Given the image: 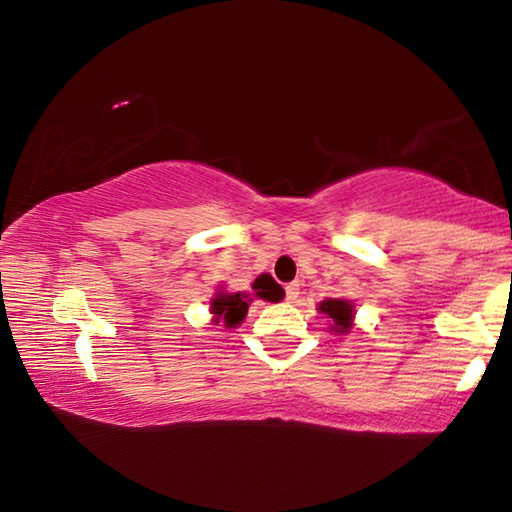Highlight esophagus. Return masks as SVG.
<instances>
[{
  "label": "esophagus",
  "instance_id": "esophagus-1",
  "mask_svg": "<svg viewBox=\"0 0 512 512\" xmlns=\"http://www.w3.org/2000/svg\"><path fill=\"white\" fill-rule=\"evenodd\" d=\"M284 291H287V300L289 302H296L298 296H300V284L298 282H291V284H287V287H284Z\"/></svg>",
  "mask_w": 512,
  "mask_h": 512
}]
</instances>
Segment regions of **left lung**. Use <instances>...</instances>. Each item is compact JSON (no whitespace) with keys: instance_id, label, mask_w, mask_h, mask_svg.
<instances>
[{"instance_id":"obj_1","label":"left lung","mask_w":512,"mask_h":512,"mask_svg":"<svg viewBox=\"0 0 512 512\" xmlns=\"http://www.w3.org/2000/svg\"><path fill=\"white\" fill-rule=\"evenodd\" d=\"M320 314H325L329 318V329L336 334H350L352 329V318H354V305L350 300H341V298H327L318 305Z\"/></svg>"}]
</instances>
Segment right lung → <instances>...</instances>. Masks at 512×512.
Returning a JSON list of instances; mask_svg holds the SVG:
<instances>
[{
    "label": "right lung",
    "mask_w": 512,
    "mask_h": 512,
    "mask_svg": "<svg viewBox=\"0 0 512 512\" xmlns=\"http://www.w3.org/2000/svg\"><path fill=\"white\" fill-rule=\"evenodd\" d=\"M255 296L277 302L282 300V289L277 284H268L264 277H257V282L253 284ZM248 302H250V293H225L219 291L210 302V311L214 314V323H225V327H237L244 323V318L248 314Z\"/></svg>",
    "instance_id": "1"
}]
</instances>
